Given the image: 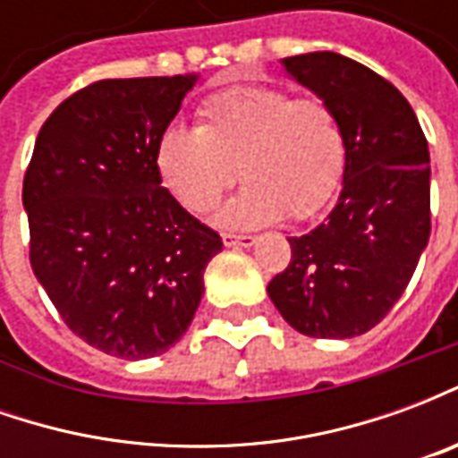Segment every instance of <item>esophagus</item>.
<instances>
[{"label":"esophagus","instance_id":"obj_1","mask_svg":"<svg viewBox=\"0 0 458 458\" xmlns=\"http://www.w3.org/2000/svg\"><path fill=\"white\" fill-rule=\"evenodd\" d=\"M223 245H225V248H250V245H255V235H235V233H223Z\"/></svg>","mask_w":458,"mask_h":458}]
</instances>
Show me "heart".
<instances>
[{"label": "heart", "instance_id": "obj_1", "mask_svg": "<svg viewBox=\"0 0 458 458\" xmlns=\"http://www.w3.org/2000/svg\"><path fill=\"white\" fill-rule=\"evenodd\" d=\"M344 130L318 98L233 85L203 98L196 130L171 124L154 147L161 183L191 213H208L238 179L248 181L218 216L228 228L311 218L341 183Z\"/></svg>", "mask_w": 458, "mask_h": 458}]
</instances>
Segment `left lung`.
<instances>
[{"mask_svg": "<svg viewBox=\"0 0 458 458\" xmlns=\"http://www.w3.org/2000/svg\"><path fill=\"white\" fill-rule=\"evenodd\" d=\"M282 64L334 110L345 166L334 210L311 233L289 238L292 259L267 294L304 336H360L403 297L427 248V140L404 95L363 64L334 51Z\"/></svg>", "mask_w": 458, "mask_h": 458, "instance_id": "obj_1", "label": "left lung"}]
</instances>
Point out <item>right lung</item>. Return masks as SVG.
I'll list each match as a JSON object with an SVG mask.
<instances>
[{
	"label": "right lung",
	"mask_w": 458,
	"mask_h": 458,
	"mask_svg": "<svg viewBox=\"0 0 458 458\" xmlns=\"http://www.w3.org/2000/svg\"><path fill=\"white\" fill-rule=\"evenodd\" d=\"M196 75L110 78L44 122L24 174L29 259L65 327L124 360L169 351L223 250L154 166L159 134Z\"/></svg>",
	"instance_id": "add662e5"
}]
</instances>
